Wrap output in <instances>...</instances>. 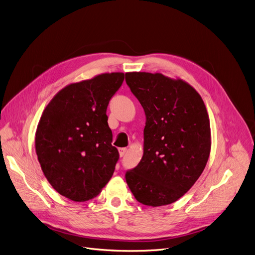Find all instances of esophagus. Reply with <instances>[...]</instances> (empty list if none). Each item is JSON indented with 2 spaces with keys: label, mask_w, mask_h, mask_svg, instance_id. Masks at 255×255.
Segmentation results:
<instances>
[{
  "label": "esophagus",
  "mask_w": 255,
  "mask_h": 255,
  "mask_svg": "<svg viewBox=\"0 0 255 255\" xmlns=\"http://www.w3.org/2000/svg\"><path fill=\"white\" fill-rule=\"evenodd\" d=\"M118 151H119V155H121V156L123 157V156L126 155V153H127V151H128V149H127V148H119Z\"/></svg>",
  "instance_id": "34e87169"
}]
</instances>
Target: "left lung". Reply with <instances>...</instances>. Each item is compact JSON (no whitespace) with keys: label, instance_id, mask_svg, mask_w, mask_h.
<instances>
[{"label":"left lung","instance_id":"1","mask_svg":"<svg viewBox=\"0 0 255 255\" xmlns=\"http://www.w3.org/2000/svg\"><path fill=\"white\" fill-rule=\"evenodd\" d=\"M126 81L146 115L144 153L126 172L127 183L143 205L172 204L196 183L210 155L205 104L188 83L159 73H126Z\"/></svg>","mask_w":255,"mask_h":255}]
</instances>
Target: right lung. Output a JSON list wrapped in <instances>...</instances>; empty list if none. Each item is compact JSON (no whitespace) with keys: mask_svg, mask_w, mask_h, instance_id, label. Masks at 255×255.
<instances>
[{"mask_svg":"<svg viewBox=\"0 0 255 255\" xmlns=\"http://www.w3.org/2000/svg\"><path fill=\"white\" fill-rule=\"evenodd\" d=\"M125 80L106 73L72 83L45 108L36 131V153L51 186L75 201L92 200L112 177L119 159L106 114Z\"/></svg>","mask_w":255,"mask_h":255,"instance_id":"1","label":"right lung"}]
</instances>
